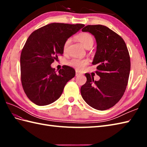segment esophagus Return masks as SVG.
<instances>
[{
  "mask_svg": "<svg viewBox=\"0 0 147 147\" xmlns=\"http://www.w3.org/2000/svg\"><path fill=\"white\" fill-rule=\"evenodd\" d=\"M82 73H81V72H80V71H78L76 70V76H80V75H82Z\"/></svg>",
  "mask_w": 147,
  "mask_h": 147,
  "instance_id": "obj_1",
  "label": "esophagus"
}]
</instances>
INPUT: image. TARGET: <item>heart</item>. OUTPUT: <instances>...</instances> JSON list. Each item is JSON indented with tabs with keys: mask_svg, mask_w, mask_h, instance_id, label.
Returning <instances> with one entry per match:
<instances>
[{
	"mask_svg": "<svg viewBox=\"0 0 147 147\" xmlns=\"http://www.w3.org/2000/svg\"><path fill=\"white\" fill-rule=\"evenodd\" d=\"M76 39L79 41L84 47L86 49H90L93 45L94 40L91 34L87 32L80 33L75 36ZM71 42L70 39H67L65 42L63 50L64 52H66L68 46ZM89 61L87 59H79V58H73L67 62V64L73 67L76 68L78 70H82L88 65Z\"/></svg>",
	"mask_w": 147,
	"mask_h": 147,
	"instance_id": "heart-1",
	"label": "heart"
}]
</instances>
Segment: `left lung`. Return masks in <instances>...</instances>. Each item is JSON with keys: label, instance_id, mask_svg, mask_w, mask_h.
Segmentation results:
<instances>
[{"label": "left lung", "instance_id": "1", "mask_svg": "<svg viewBox=\"0 0 147 147\" xmlns=\"http://www.w3.org/2000/svg\"><path fill=\"white\" fill-rule=\"evenodd\" d=\"M83 32L95 36L96 51L92 64L97 65L98 81L85 73L86 82L81 87L84 100L99 111L107 110L120 100L128 83L131 68L128 50L121 36L107 26L87 25Z\"/></svg>", "mask_w": 147, "mask_h": 147}]
</instances>
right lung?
Listing matches in <instances>:
<instances>
[{
    "instance_id": "1",
    "label": "right lung",
    "mask_w": 147,
    "mask_h": 147,
    "mask_svg": "<svg viewBox=\"0 0 147 147\" xmlns=\"http://www.w3.org/2000/svg\"><path fill=\"white\" fill-rule=\"evenodd\" d=\"M85 26L83 24H49L31 34L21 51V80L24 93L37 105L52 104L60 97L75 70L63 65L57 73L51 65L63 54L65 42Z\"/></svg>"
}]
</instances>
